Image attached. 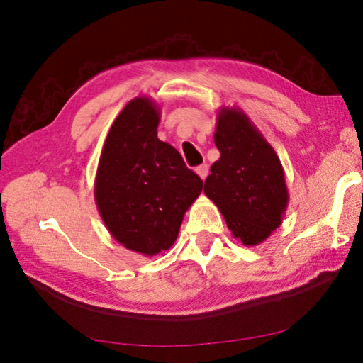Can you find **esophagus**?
I'll use <instances>...</instances> for the list:
<instances>
[{
	"mask_svg": "<svg viewBox=\"0 0 363 363\" xmlns=\"http://www.w3.org/2000/svg\"><path fill=\"white\" fill-rule=\"evenodd\" d=\"M195 171H196V174H199L201 179L205 181L206 177H208V174H210V167H208V164H200V167L196 168Z\"/></svg>",
	"mask_w": 363,
	"mask_h": 363,
	"instance_id": "esophagus-1",
	"label": "esophagus"
}]
</instances>
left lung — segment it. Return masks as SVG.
Here are the masks:
<instances>
[{"label":"left lung","instance_id":"8db88e82","mask_svg":"<svg viewBox=\"0 0 363 363\" xmlns=\"http://www.w3.org/2000/svg\"><path fill=\"white\" fill-rule=\"evenodd\" d=\"M214 144L220 158L205 181L232 235L245 247L262 243L279 229L288 206L284 167L248 115L237 107H220Z\"/></svg>","mask_w":363,"mask_h":363}]
</instances>
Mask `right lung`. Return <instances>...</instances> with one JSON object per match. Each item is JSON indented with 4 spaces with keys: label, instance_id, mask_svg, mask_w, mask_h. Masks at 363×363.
<instances>
[{
    "label": "right lung",
    "instance_id": "obj_1",
    "mask_svg": "<svg viewBox=\"0 0 363 363\" xmlns=\"http://www.w3.org/2000/svg\"><path fill=\"white\" fill-rule=\"evenodd\" d=\"M160 108L134 97L104 143L94 181L97 210L116 242L144 256L176 242L184 214L203 189L181 153L157 136Z\"/></svg>",
    "mask_w": 363,
    "mask_h": 363
}]
</instances>
